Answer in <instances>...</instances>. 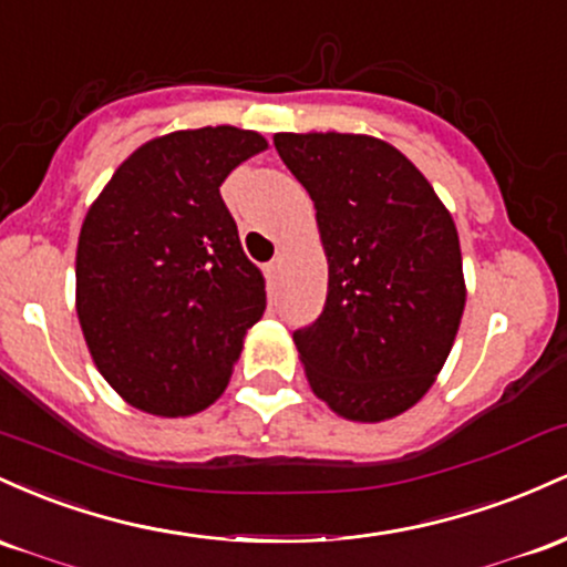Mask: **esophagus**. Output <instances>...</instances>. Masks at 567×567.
<instances>
[{
    "instance_id": "1",
    "label": "esophagus",
    "mask_w": 567,
    "mask_h": 567,
    "mask_svg": "<svg viewBox=\"0 0 567 567\" xmlns=\"http://www.w3.org/2000/svg\"><path fill=\"white\" fill-rule=\"evenodd\" d=\"M265 276H267V281H276V278L281 276V259H272V262H267Z\"/></svg>"
}]
</instances>
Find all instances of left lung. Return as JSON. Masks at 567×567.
<instances>
[{
  "label": "left lung",
  "mask_w": 567,
  "mask_h": 567,
  "mask_svg": "<svg viewBox=\"0 0 567 567\" xmlns=\"http://www.w3.org/2000/svg\"><path fill=\"white\" fill-rule=\"evenodd\" d=\"M316 206L329 262L321 316L297 329L305 374L337 415L378 423L434 385L463 305L461 240L434 187L396 146L361 133H276Z\"/></svg>",
  "instance_id": "left-lung-1"
}]
</instances>
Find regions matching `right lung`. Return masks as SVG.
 I'll return each instance as SVG.
<instances>
[{
    "label": "right lung",
    "mask_w": 567,
    "mask_h": 567,
    "mask_svg": "<svg viewBox=\"0 0 567 567\" xmlns=\"http://www.w3.org/2000/svg\"><path fill=\"white\" fill-rule=\"evenodd\" d=\"M262 150L257 131L233 125L165 133L87 208L80 327L99 372L136 410L184 417L214 404L265 313V278L219 195Z\"/></svg>",
    "instance_id": "right-lung-1"
}]
</instances>
